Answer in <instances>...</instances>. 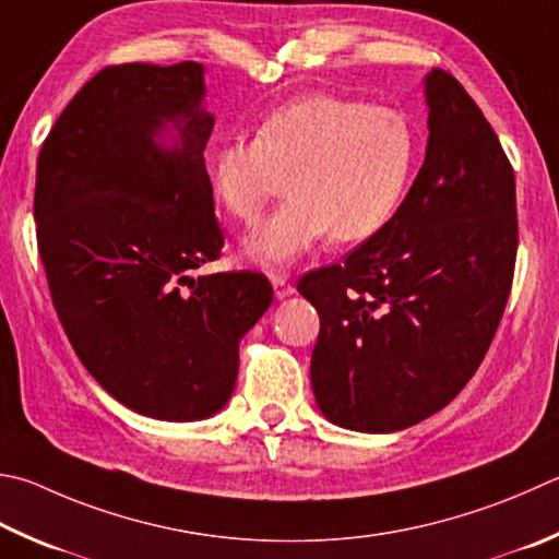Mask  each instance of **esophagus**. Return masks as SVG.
Segmentation results:
<instances>
[{
	"label": "esophagus",
	"mask_w": 559,
	"mask_h": 559,
	"mask_svg": "<svg viewBox=\"0 0 559 559\" xmlns=\"http://www.w3.org/2000/svg\"><path fill=\"white\" fill-rule=\"evenodd\" d=\"M271 283H273V290H276L278 300L288 298V296H293V293H296V288H293L290 283L286 281V276H281V273H271Z\"/></svg>",
	"instance_id": "1"
}]
</instances>
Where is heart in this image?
I'll return each mask as SVG.
<instances>
[{
	"mask_svg": "<svg viewBox=\"0 0 559 559\" xmlns=\"http://www.w3.org/2000/svg\"><path fill=\"white\" fill-rule=\"evenodd\" d=\"M418 139L401 109L332 93L286 103L259 136L231 134L210 151V182L239 225L261 219L288 176L290 195L247 241L253 261L283 266L324 237L369 239L408 188Z\"/></svg>",
	"mask_w": 559,
	"mask_h": 559,
	"instance_id": "b5f03b06",
	"label": "heart"
}]
</instances>
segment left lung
<instances>
[{
	"instance_id": "left-lung-1",
	"label": "left lung",
	"mask_w": 559,
	"mask_h": 559,
	"mask_svg": "<svg viewBox=\"0 0 559 559\" xmlns=\"http://www.w3.org/2000/svg\"><path fill=\"white\" fill-rule=\"evenodd\" d=\"M428 154L389 225L298 293L320 314L310 379L332 423L395 432L479 369L511 296L519 217L501 141L460 80L425 78Z\"/></svg>"
}]
</instances>
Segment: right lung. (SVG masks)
Segmentation results:
<instances>
[{"mask_svg": "<svg viewBox=\"0 0 559 559\" xmlns=\"http://www.w3.org/2000/svg\"><path fill=\"white\" fill-rule=\"evenodd\" d=\"M202 95L195 60L107 66L56 119L36 166V241L58 320L111 399L158 420L210 418L229 401L239 340L273 300L257 271L192 276L225 247ZM166 123L174 150L155 141Z\"/></svg>", "mask_w": 559, "mask_h": 559, "instance_id": "1", "label": "right lung"}]
</instances>
